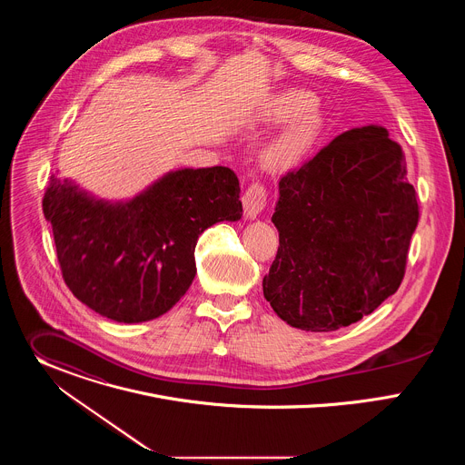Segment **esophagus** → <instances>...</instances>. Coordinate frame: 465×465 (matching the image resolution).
I'll use <instances>...</instances> for the list:
<instances>
[{"mask_svg":"<svg viewBox=\"0 0 465 465\" xmlns=\"http://www.w3.org/2000/svg\"><path fill=\"white\" fill-rule=\"evenodd\" d=\"M267 206V189L259 183L250 185L244 194H242V208H244V217L248 221H255L261 212Z\"/></svg>","mask_w":465,"mask_h":465,"instance_id":"1","label":"esophagus"}]
</instances>
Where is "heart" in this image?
<instances>
[{
    "label": "heart",
    "instance_id": "obj_1",
    "mask_svg": "<svg viewBox=\"0 0 465 465\" xmlns=\"http://www.w3.org/2000/svg\"><path fill=\"white\" fill-rule=\"evenodd\" d=\"M264 117L272 123L289 121L262 151V162L271 169L298 165L318 142L325 123L316 97L300 88L274 95L264 108Z\"/></svg>",
    "mask_w": 465,
    "mask_h": 465
}]
</instances>
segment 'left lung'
<instances>
[{
	"instance_id": "obj_1",
	"label": "left lung",
	"mask_w": 465,
	"mask_h": 465,
	"mask_svg": "<svg viewBox=\"0 0 465 465\" xmlns=\"http://www.w3.org/2000/svg\"><path fill=\"white\" fill-rule=\"evenodd\" d=\"M418 219L401 145L379 124L342 132L280 180L262 294L291 327H348L400 289Z\"/></svg>"
}]
</instances>
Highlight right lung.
<instances>
[{"instance_id": "obj_1", "label": "right lung", "mask_w": 465, "mask_h": 465, "mask_svg": "<svg viewBox=\"0 0 465 465\" xmlns=\"http://www.w3.org/2000/svg\"><path fill=\"white\" fill-rule=\"evenodd\" d=\"M228 167L169 171L124 201L51 174L44 215L65 285L92 311L140 323L165 314L194 280V246L210 226L242 217Z\"/></svg>"}]
</instances>
